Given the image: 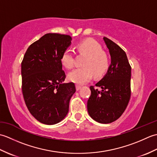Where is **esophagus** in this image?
I'll return each mask as SVG.
<instances>
[{
    "label": "esophagus",
    "instance_id": "esophagus-1",
    "mask_svg": "<svg viewBox=\"0 0 157 157\" xmlns=\"http://www.w3.org/2000/svg\"><path fill=\"white\" fill-rule=\"evenodd\" d=\"M75 88H76V90H80L81 88H82V86H79V85H76L75 86Z\"/></svg>",
    "mask_w": 157,
    "mask_h": 157
}]
</instances>
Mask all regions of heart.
I'll return each mask as SVG.
<instances>
[{
    "mask_svg": "<svg viewBox=\"0 0 157 157\" xmlns=\"http://www.w3.org/2000/svg\"><path fill=\"white\" fill-rule=\"evenodd\" d=\"M77 50L86 58L82 63L84 67L75 68L69 73L68 79L70 81L78 84H84L90 80L93 75L95 78H100L107 71L109 58L98 42L92 40L82 42L77 45ZM61 61L65 67H72L74 58L71 49L67 48L63 51Z\"/></svg>",
    "mask_w": 157,
    "mask_h": 157,
    "instance_id": "b5f03b06",
    "label": "heart"
}]
</instances>
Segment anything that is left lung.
Here are the masks:
<instances>
[{
	"label": "left lung",
	"instance_id": "obj_1",
	"mask_svg": "<svg viewBox=\"0 0 157 157\" xmlns=\"http://www.w3.org/2000/svg\"><path fill=\"white\" fill-rule=\"evenodd\" d=\"M103 40L111 55V63L105 75L96 84L101 90L90 86L87 102L90 116L100 123H110L121 116L131 96V66L126 53L111 40Z\"/></svg>",
	"mask_w": 157,
	"mask_h": 157
}]
</instances>
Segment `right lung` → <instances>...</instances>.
Here are the masks:
<instances>
[{"mask_svg": "<svg viewBox=\"0 0 157 157\" xmlns=\"http://www.w3.org/2000/svg\"><path fill=\"white\" fill-rule=\"evenodd\" d=\"M69 35L46 34L29 46L21 63L22 92L25 105L34 117L46 125L64 119L75 92L73 82L63 83L65 73L61 61L71 45Z\"/></svg>", "mask_w": 157, "mask_h": 157, "instance_id": "obj_1", "label": "right lung"}]
</instances>
